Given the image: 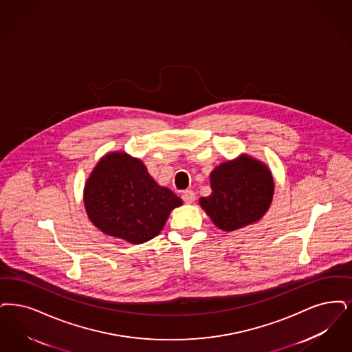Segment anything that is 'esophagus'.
Segmentation results:
<instances>
[{
    "label": "esophagus",
    "mask_w": 352,
    "mask_h": 352,
    "mask_svg": "<svg viewBox=\"0 0 352 352\" xmlns=\"http://www.w3.org/2000/svg\"><path fill=\"white\" fill-rule=\"evenodd\" d=\"M182 199L184 203L191 204V203H194V201H195L197 195H195V192H194V191H191V190H186V191H183L182 192Z\"/></svg>",
    "instance_id": "34e87169"
}]
</instances>
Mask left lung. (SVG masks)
I'll use <instances>...</instances> for the list:
<instances>
[{
    "mask_svg": "<svg viewBox=\"0 0 352 352\" xmlns=\"http://www.w3.org/2000/svg\"><path fill=\"white\" fill-rule=\"evenodd\" d=\"M211 187V195L201 197L200 206L214 226L226 232L258 221L274 195L270 170L248 155L213 170Z\"/></svg>",
    "mask_w": 352,
    "mask_h": 352,
    "instance_id": "left-lung-1",
    "label": "left lung"
}]
</instances>
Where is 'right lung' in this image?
I'll return each mask as SVG.
<instances>
[{"label": "right lung", "instance_id": "1", "mask_svg": "<svg viewBox=\"0 0 352 352\" xmlns=\"http://www.w3.org/2000/svg\"><path fill=\"white\" fill-rule=\"evenodd\" d=\"M89 219L103 233L142 243L155 237L182 200L149 175L140 160L124 153L103 157L85 186Z\"/></svg>", "mask_w": 352, "mask_h": 352}]
</instances>
